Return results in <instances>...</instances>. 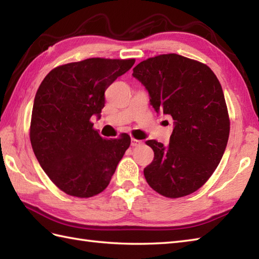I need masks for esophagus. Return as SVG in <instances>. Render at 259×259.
<instances>
[{"mask_svg": "<svg viewBox=\"0 0 259 259\" xmlns=\"http://www.w3.org/2000/svg\"><path fill=\"white\" fill-rule=\"evenodd\" d=\"M141 144H142L141 140H138V139H136V138H131V146H133V147H138Z\"/></svg>", "mask_w": 259, "mask_h": 259, "instance_id": "34e87169", "label": "esophagus"}]
</instances>
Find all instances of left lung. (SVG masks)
I'll return each mask as SVG.
<instances>
[{"label": "left lung", "mask_w": 259, "mask_h": 259, "mask_svg": "<svg viewBox=\"0 0 259 259\" xmlns=\"http://www.w3.org/2000/svg\"><path fill=\"white\" fill-rule=\"evenodd\" d=\"M133 75L156 111L175 124L167 147L146 141L155 152L144 170L147 183L168 198L190 195L210 178L226 149L230 121L222 85L206 64L176 53L145 60Z\"/></svg>", "instance_id": "obj_1"}]
</instances>
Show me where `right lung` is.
Here are the masks:
<instances>
[{"mask_svg":"<svg viewBox=\"0 0 259 259\" xmlns=\"http://www.w3.org/2000/svg\"><path fill=\"white\" fill-rule=\"evenodd\" d=\"M135 59L91 58L54 68L33 103L30 140L38 163L60 190L78 198L107 188L130 146V136L104 139L93 129L108 87L130 70Z\"/></svg>","mask_w":259,"mask_h":259,"instance_id":"add662e5","label":"right lung"}]
</instances>
